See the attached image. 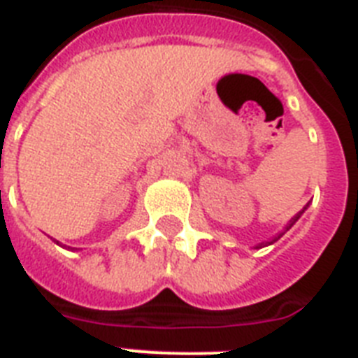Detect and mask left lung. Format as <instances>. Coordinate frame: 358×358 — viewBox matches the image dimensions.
<instances>
[{"label": "left lung", "mask_w": 358, "mask_h": 358, "mask_svg": "<svg viewBox=\"0 0 358 358\" xmlns=\"http://www.w3.org/2000/svg\"><path fill=\"white\" fill-rule=\"evenodd\" d=\"M303 210H306V206H303ZM303 210H302V212H303ZM302 212H300V214H302ZM300 214H298V215H296V217H294V220H292V221H291V223H289V225H287V227H285V230H289V229H291V227H292V225H294V223H296V221H298V217H300ZM285 230H283V232H280V234H278V236H276V238H274V239H273V241H268V245H271V243H274V241H278V239H280V238H282V236H283V234H285Z\"/></svg>", "instance_id": "obj_1"}]
</instances>
